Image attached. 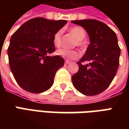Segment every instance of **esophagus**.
Segmentation results:
<instances>
[{"label":"esophagus","instance_id":"obj_1","mask_svg":"<svg viewBox=\"0 0 129 129\" xmlns=\"http://www.w3.org/2000/svg\"><path fill=\"white\" fill-rule=\"evenodd\" d=\"M70 61H69V60H65V64H70Z\"/></svg>","mask_w":129,"mask_h":129}]
</instances>
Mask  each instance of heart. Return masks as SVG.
<instances>
[{
    "label": "heart",
    "mask_w": 129,
    "mask_h": 129,
    "mask_svg": "<svg viewBox=\"0 0 129 129\" xmlns=\"http://www.w3.org/2000/svg\"><path fill=\"white\" fill-rule=\"evenodd\" d=\"M70 33L76 38L77 40V45L78 47H83L84 43L82 40L86 37V32L85 29L80 26L73 27L70 29ZM62 31L59 30L54 34L53 37V44L54 47L59 48L62 45ZM57 54L60 57L64 58L67 60H73L77 59L80 57V53L77 50H68L64 49H60L57 51Z\"/></svg>",
    "instance_id": "b5f03b06"
}]
</instances>
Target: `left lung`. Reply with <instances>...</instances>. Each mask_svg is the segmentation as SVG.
I'll list each match as a JSON object with an SVG mask.
<instances>
[{
	"instance_id": "obj_1",
	"label": "left lung",
	"mask_w": 129,
	"mask_h": 129,
	"mask_svg": "<svg viewBox=\"0 0 129 129\" xmlns=\"http://www.w3.org/2000/svg\"><path fill=\"white\" fill-rule=\"evenodd\" d=\"M72 23L84 28L90 41L85 55L77 62L79 70L72 77L73 85L86 95L100 94L110 85L119 66L121 49L116 34L98 20H77ZM85 61L89 64L84 65Z\"/></svg>"
}]
</instances>
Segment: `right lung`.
Returning a JSON list of instances; mask_svg holds the SVG:
<instances>
[{
  "mask_svg": "<svg viewBox=\"0 0 129 129\" xmlns=\"http://www.w3.org/2000/svg\"><path fill=\"white\" fill-rule=\"evenodd\" d=\"M67 23L65 20L34 18L18 28L8 48V61L18 85L33 93L49 90L57 71L64 65L59 55L49 57L55 51L53 37Z\"/></svg>",
  "mask_w": 129,
  "mask_h": 129,
  "instance_id": "obj_1",
  "label": "right lung"
}]
</instances>
